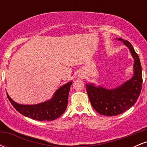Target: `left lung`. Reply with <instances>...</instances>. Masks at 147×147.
Wrapping results in <instances>:
<instances>
[{"label": "left lung", "mask_w": 147, "mask_h": 147, "mask_svg": "<svg viewBox=\"0 0 147 147\" xmlns=\"http://www.w3.org/2000/svg\"><path fill=\"white\" fill-rule=\"evenodd\" d=\"M116 39L123 41L129 49L134 59L133 77L113 89H107L100 86H96L93 83L86 84L91 105L97 113L106 116L119 115L134 105L140 94L142 85V72L138 54L129 41L121 38Z\"/></svg>", "instance_id": "8db88e82"}]
</instances>
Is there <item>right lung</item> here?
Instances as JSON below:
<instances>
[{
  "label": "right lung",
  "instance_id": "1",
  "mask_svg": "<svg viewBox=\"0 0 147 147\" xmlns=\"http://www.w3.org/2000/svg\"><path fill=\"white\" fill-rule=\"evenodd\" d=\"M72 82L64 84L57 89L48 101L34 105H23L15 102L7 93L9 102L18 112L25 117L38 121H52L65 112L68 105V94Z\"/></svg>",
  "mask_w": 147,
  "mask_h": 147
}]
</instances>
